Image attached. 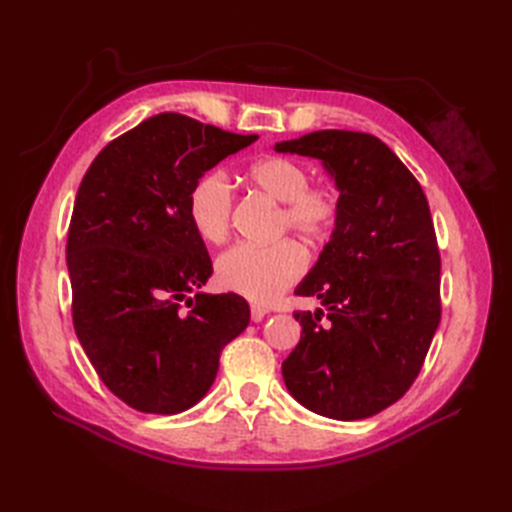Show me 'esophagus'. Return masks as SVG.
<instances>
[{"instance_id": "34e87169", "label": "esophagus", "mask_w": 512, "mask_h": 512, "mask_svg": "<svg viewBox=\"0 0 512 512\" xmlns=\"http://www.w3.org/2000/svg\"><path fill=\"white\" fill-rule=\"evenodd\" d=\"M266 314H268V310L262 308V306H253V308H250V319H253L255 323L262 321V319L266 317Z\"/></svg>"}]
</instances>
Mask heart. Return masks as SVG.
Here are the masks:
<instances>
[{
    "instance_id": "heart-1",
    "label": "heart",
    "mask_w": 512,
    "mask_h": 512,
    "mask_svg": "<svg viewBox=\"0 0 512 512\" xmlns=\"http://www.w3.org/2000/svg\"><path fill=\"white\" fill-rule=\"evenodd\" d=\"M248 178L268 198L284 202L279 226L308 239L323 237L339 215V195L325 182H310L308 167L286 156L257 160ZM189 220L204 242L222 244L231 233L233 191L226 176L211 171L193 184ZM308 268V257L292 239L277 244H237L217 259L220 286L250 301L270 303Z\"/></svg>"
}]
</instances>
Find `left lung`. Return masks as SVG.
Here are the masks:
<instances>
[{"label":"left lung","instance_id":"1","mask_svg":"<svg viewBox=\"0 0 512 512\" xmlns=\"http://www.w3.org/2000/svg\"><path fill=\"white\" fill-rule=\"evenodd\" d=\"M275 151L319 158L341 193L330 242L295 290L325 312H295L301 341L281 365L284 383L319 416L369 418L407 394L440 323L429 202L372 134L323 129Z\"/></svg>","mask_w":512,"mask_h":512}]
</instances>
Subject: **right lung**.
<instances>
[{"mask_svg": "<svg viewBox=\"0 0 512 512\" xmlns=\"http://www.w3.org/2000/svg\"><path fill=\"white\" fill-rule=\"evenodd\" d=\"M255 140L165 112L114 138L81 180L65 248L74 330L105 387L136 411L171 416L202 400L250 321L233 292L188 297L213 273L189 193Z\"/></svg>", "mask_w": 512, "mask_h": 512, "instance_id": "add662e5", "label": "right lung"}]
</instances>
